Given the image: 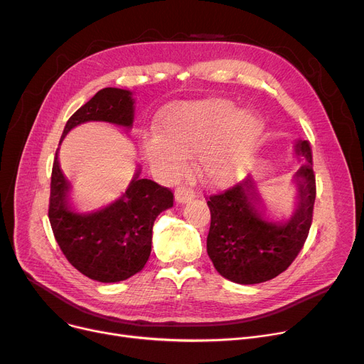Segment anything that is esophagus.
Segmentation results:
<instances>
[{
    "mask_svg": "<svg viewBox=\"0 0 364 364\" xmlns=\"http://www.w3.org/2000/svg\"><path fill=\"white\" fill-rule=\"evenodd\" d=\"M195 198V192L187 186H178L176 190V200L178 203H186Z\"/></svg>",
    "mask_w": 364,
    "mask_h": 364,
    "instance_id": "34e87169",
    "label": "esophagus"
}]
</instances>
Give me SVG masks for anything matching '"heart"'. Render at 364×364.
I'll return each mask as SVG.
<instances>
[{"instance_id":"obj_1","label":"heart","mask_w":364,"mask_h":364,"mask_svg":"<svg viewBox=\"0 0 364 364\" xmlns=\"http://www.w3.org/2000/svg\"><path fill=\"white\" fill-rule=\"evenodd\" d=\"M161 134L141 141L144 156L168 177L184 171L187 155L198 153L200 177L213 186H224L257 151L264 122L252 110L228 99H208L177 105L166 110L159 125Z\"/></svg>"}]
</instances>
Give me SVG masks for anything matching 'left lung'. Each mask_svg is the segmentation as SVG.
Instances as JSON below:
<instances>
[{
	"label": "left lung",
	"mask_w": 364,
	"mask_h": 364,
	"mask_svg": "<svg viewBox=\"0 0 364 364\" xmlns=\"http://www.w3.org/2000/svg\"><path fill=\"white\" fill-rule=\"evenodd\" d=\"M295 151L305 158V164L294 176L298 206L289 221L272 223L264 218L251 177L209 196L211 227L206 251L223 277L240 284L272 280L288 269L302 250L313 221L316 176L310 143L299 140Z\"/></svg>",
	"instance_id": "1"
}]
</instances>
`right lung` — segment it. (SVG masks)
I'll return each instance as SVG.
<instances>
[{
  "mask_svg": "<svg viewBox=\"0 0 364 364\" xmlns=\"http://www.w3.org/2000/svg\"><path fill=\"white\" fill-rule=\"evenodd\" d=\"M88 121L131 128V91L110 87L100 90L69 118L62 140L73 127ZM139 174L140 169L117 202L100 211L76 214L68 203L69 183L55 151L48 205L50 224L66 259L92 280L114 283L139 273L150 257L153 223L174 203V193L168 187L139 178Z\"/></svg>",
  "mask_w": 364,
  "mask_h": 364,
  "instance_id": "right-lung-1",
  "label": "right lung"
}]
</instances>
